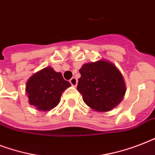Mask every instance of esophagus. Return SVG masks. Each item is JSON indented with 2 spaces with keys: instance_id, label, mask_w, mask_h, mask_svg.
I'll return each instance as SVG.
<instances>
[{
  "instance_id": "34e87169",
  "label": "esophagus",
  "mask_w": 155,
  "mask_h": 155,
  "mask_svg": "<svg viewBox=\"0 0 155 155\" xmlns=\"http://www.w3.org/2000/svg\"><path fill=\"white\" fill-rule=\"evenodd\" d=\"M70 83H71V84L72 85L73 87H76V85H77V83H78L77 79L75 77L71 78L70 80Z\"/></svg>"
}]
</instances>
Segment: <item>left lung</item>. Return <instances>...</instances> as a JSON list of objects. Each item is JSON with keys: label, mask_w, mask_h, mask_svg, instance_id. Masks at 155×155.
I'll return each instance as SVG.
<instances>
[{"label": "left lung", "mask_w": 155, "mask_h": 155, "mask_svg": "<svg viewBox=\"0 0 155 155\" xmlns=\"http://www.w3.org/2000/svg\"><path fill=\"white\" fill-rule=\"evenodd\" d=\"M77 90L88 107L97 112H108L121 102L125 80L115 64L106 59L84 63L80 70Z\"/></svg>", "instance_id": "obj_1"}]
</instances>
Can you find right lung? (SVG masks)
I'll return each instance as SVG.
<instances>
[{
    "label": "right lung",
    "instance_id": "1",
    "mask_svg": "<svg viewBox=\"0 0 155 155\" xmlns=\"http://www.w3.org/2000/svg\"><path fill=\"white\" fill-rule=\"evenodd\" d=\"M71 84L63 79L60 72L47 67L29 78L25 85V94L29 104L42 112H47L58 105L62 93Z\"/></svg>",
    "mask_w": 155,
    "mask_h": 155
}]
</instances>
